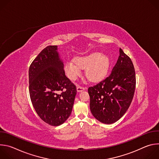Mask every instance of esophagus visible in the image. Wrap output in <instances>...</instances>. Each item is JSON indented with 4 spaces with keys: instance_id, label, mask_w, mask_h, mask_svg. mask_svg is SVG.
I'll return each mask as SVG.
<instances>
[{
    "instance_id": "1",
    "label": "esophagus",
    "mask_w": 159,
    "mask_h": 159,
    "mask_svg": "<svg viewBox=\"0 0 159 159\" xmlns=\"http://www.w3.org/2000/svg\"><path fill=\"white\" fill-rule=\"evenodd\" d=\"M85 87H81V86H80V85H77V92H82V91H83L84 90H85Z\"/></svg>"
}]
</instances>
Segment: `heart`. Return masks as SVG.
Listing matches in <instances>:
<instances>
[{
  "label": "heart",
  "instance_id": "1",
  "mask_svg": "<svg viewBox=\"0 0 159 159\" xmlns=\"http://www.w3.org/2000/svg\"><path fill=\"white\" fill-rule=\"evenodd\" d=\"M109 58L106 55L94 52L87 55L79 57L74 60H68L64 66L66 75L75 80L80 75L82 69H86V76L92 82L102 79L109 69Z\"/></svg>",
  "mask_w": 159,
  "mask_h": 159
}]
</instances>
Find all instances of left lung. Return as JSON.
I'll return each instance as SVG.
<instances>
[{"label":"left lung","mask_w":159,"mask_h":159,"mask_svg":"<svg viewBox=\"0 0 159 159\" xmlns=\"http://www.w3.org/2000/svg\"><path fill=\"white\" fill-rule=\"evenodd\" d=\"M136 86L134 66L130 58L120 48V55L110 75L88 89L90 109L99 121L112 124L128 110Z\"/></svg>","instance_id":"obj_1"}]
</instances>
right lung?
<instances>
[{"mask_svg": "<svg viewBox=\"0 0 159 159\" xmlns=\"http://www.w3.org/2000/svg\"><path fill=\"white\" fill-rule=\"evenodd\" d=\"M29 84L31 102L43 121L57 126L69 118L77 89L65 75L57 46L47 47L33 60Z\"/></svg>", "mask_w": 159, "mask_h": 159, "instance_id": "right-lung-1", "label": "right lung"}]
</instances>
